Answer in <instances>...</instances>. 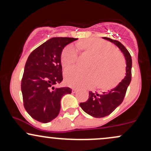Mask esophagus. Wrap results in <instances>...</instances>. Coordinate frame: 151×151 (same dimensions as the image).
<instances>
[{
  "label": "esophagus",
  "instance_id": "obj_1",
  "mask_svg": "<svg viewBox=\"0 0 151 151\" xmlns=\"http://www.w3.org/2000/svg\"><path fill=\"white\" fill-rule=\"evenodd\" d=\"M77 91V89H72V93H76Z\"/></svg>",
  "mask_w": 151,
  "mask_h": 151
}]
</instances>
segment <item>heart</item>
Wrapping results in <instances>:
<instances>
[{
    "label": "heart",
    "mask_w": 151,
    "mask_h": 151,
    "mask_svg": "<svg viewBox=\"0 0 151 151\" xmlns=\"http://www.w3.org/2000/svg\"><path fill=\"white\" fill-rule=\"evenodd\" d=\"M77 47L93 56L89 65V71L77 67H70L65 72V79L68 85L77 88L94 86L104 89H111L122 77L125 71V62L121 54L114 50V46L99 39H87L78 42ZM78 51L73 45L67 46L61 55V63L64 67L74 65L77 61Z\"/></svg>",
    "instance_id": "b5f03b06"
}]
</instances>
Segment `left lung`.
<instances>
[{
    "label": "left lung",
    "mask_w": 151,
    "mask_h": 151,
    "mask_svg": "<svg viewBox=\"0 0 151 151\" xmlns=\"http://www.w3.org/2000/svg\"><path fill=\"white\" fill-rule=\"evenodd\" d=\"M115 44L121 50L126 58V76L118 85L107 92L97 93L89 91V99L85 102L80 103L81 109L89 115L95 118L107 116L115 110L124 101L126 90L131 81L132 59L128 50L119 41L109 37H104Z\"/></svg>",
    "instance_id": "1"
}]
</instances>
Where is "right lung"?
<instances>
[{
  "instance_id": "add662e5",
  "label": "right lung",
  "mask_w": 151,
  "mask_h": 151,
  "mask_svg": "<svg viewBox=\"0 0 151 151\" xmlns=\"http://www.w3.org/2000/svg\"><path fill=\"white\" fill-rule=\"evenodd\" d=\"M77 38L53 37L34 50L27 58L21 81L23 105L30 116L41 123L53 120L60 113L69 87L56 88L62 82V50Z\"/></svg>"
}]
</instances>
